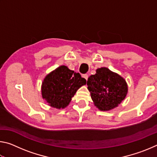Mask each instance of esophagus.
<instances>
[{
	"mask_svg": "<svg viewBox=\"0 0 157 157\" xmlns=\"http://www.w3.org/2000/svg\"><path fill=\"white\" fill-rule=\"evenodd\" d=\"M88 75L87 74H84V75H82V78H84V79H86V80H87L88 79Z\"/></svg>",
	"mask_w": 157,
	"mask_h": 157,
	"instance_id": "obj_1",
	"label": "esophagus"
}]
</instances>
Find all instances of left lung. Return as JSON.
<instances>
[{
  "instance_id": "1",
  "label": "left lung",
  "mask_w": 157,
  "mask_h": 157,
  "mask_svg": "<svg viewBox=\"0 0 157 157\" xmlns=\"http://www.w3.org/2000/svg\"><path fill=\"white\" fill-rule=\"evenodd\" d=\"M87 86L94 105L102 111L118 107L128 92L125 79L106 67L98 68L88 78Z\"/></svg>"
}]
</instances>
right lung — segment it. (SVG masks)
<instances>
[{
	"label": "right lung",
	"instance_id": "right-lung-1",
	"mask_svg": "<svg viewBox=\"0 0 157 157\" xmlns=\"http://www.w3.org/2000/svg\"><path fill=\"white\" fill-rule=\"evenodd\" d=\"M86 83V79L79 73L70 70L66 66H60L44 79L41 89L42 98L50 107L64 109L77 91Z\"/></svg>",
	"mask_w": 157,
	"mask_h": 157
}]
</instances>
